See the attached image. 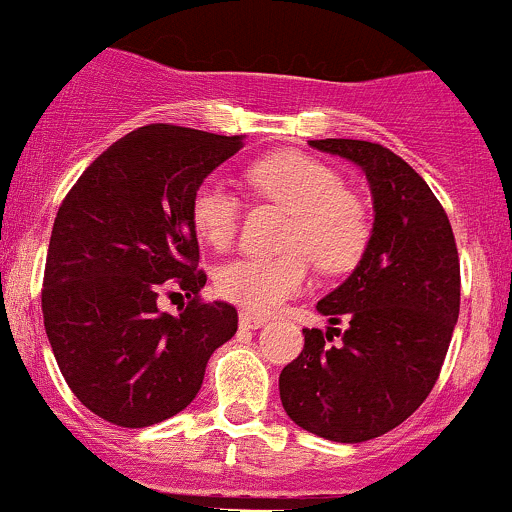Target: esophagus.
Instances as JSON below:
<instances>
[{
    "mask_svg": "<svg viewBox=\"0 0 512 512\" xmlns=\"http://www.w3.org/2000/svg\"><path fill=\"white\" fill-rule=\"evenodd\" d=\"M239 326H241V328H249V331H256V328L266 326V318L254 316V313L244 311V313H241V316H239Z\"/></svg>",
    "mask_w": 512,
    "mask_h": 512,
    "instance_id": "esophagus-1",
    "label": "esophagus"
}]
</instances>
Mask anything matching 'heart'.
<instances>
[{
  "label": "heart",
  "mask_w": 512,
  "mask_h": 512,
  "mask_svg": "<svg viewBox=\"0 0 512 512\" xmlns=\"http://www.w3.org/2000/svg\"><path fill=\"white\" fill-rule=\"evenodd\" d=\"M246 179L263 199L291 211L278 256H244L216 271V291L254 316L276 313L308 286L311 258L321 271L351 268L368 244V216L346 181L323 161L298 151L256 161ZM191 226L211 249H229L239 231L241 204L224 184L206 179L191 196Z\"/></svg>",
  "instance_id": "heart-1"
}]
</instances>
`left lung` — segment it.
<instances>
[{"label":"left lung","mask_w":512,"mask_h":512,"mask_svg":"<svg viewBox=\"0 0 512 512\" xmlns=\"http://www.w3.org/2000/svg\"><path fill=\"white\" fill-rule=\"evenodd\" d=\"M308 144L361 166L376 216L358 266L316 306L348 328H303L278 391L296 426L363 443L401 426L438 381L460 311L458 249L440 201L401 156L358 139Z\"/></svg>","instance_id":"8db88e82"}]
</instances>
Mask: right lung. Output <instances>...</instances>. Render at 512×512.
<instances>
[{"mask_svg":"<svg viewBox=\"0 0 512 512\" xmlns=\"http://www.w3.org/2000/svg\"><path fill=\"white\" fill-rule=\"evenodd\" d=\"M244 136L149 124L96 156L62 201L49 239L42 313L74 396L104 421L146 428L184 411L211 353L239 328L224 301L204 303L206 273L191 196ZM174 282L179 317L155 301Z\"/></svg>","mask_w":512,"mask_h":512,"instance_id":"1","label":"right lung"}]
</instances>
